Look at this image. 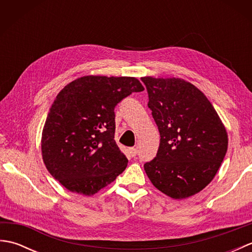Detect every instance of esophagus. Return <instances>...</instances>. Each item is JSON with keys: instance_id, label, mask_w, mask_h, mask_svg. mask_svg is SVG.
Masks as SVG:
<instances>
[{"instance_id": "1", "label": "esophagus", "mask_w": 252, "mask_h": 252, "mask_svg": "<svg viewBox=\"0 0 252 252\" xmlns=\"http://www.w3.org/2000/svg\"><path fill=\"white\" fill-rule=\"evenodd\" d=\"M129 154L131 155L132 157H135L136 155H137V149H136V148H134V147H131V148H129Z\"/></svg>"}]
</instances>
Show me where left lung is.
<instances>
[{
  "label": "left lung",
  "mask_w": 252,
  "mask_h": 252,
  "mask_svg": "<svg viewBox=\"0 0 252 252\" xmlns=\"http://www.w3.org/2000/svg\"><path fill=\"white\" fill-rule=\"evenodd\" d=\"M158 126L156 157L144 164L153 185L174 199L199 192L227 152V133L201 91L182 79L141 78Z\"/></svg>",
  "instance_id": "left-lung-1"
}]
</instances>
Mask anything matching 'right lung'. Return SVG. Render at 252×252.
<instances>
[{
  "label": "right lung",
  "instance_id": "1",
  "mask_svg": "<svg viewBox=\"0 0 252 252\" xmlns=\"http://www.w3.org/2000/svg\"><path fill=\"white\" fill-rule=\"evenodd\" d=\"M143 85L132 77L79 78L52 104L42 132V156L67 189L91 196L114 182L127 159L115 141V108Z\"/></svg>",
  "mask_w": 252,
  "mask_h": 252
}]
</instances>
